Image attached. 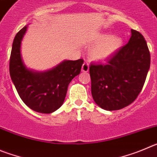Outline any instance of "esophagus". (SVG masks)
I'll list each match as a JSON object with an SVG mask.
<instances>
[{
    "instance_id": "obj_1",
    "label": "esophagus",
    "mask_w": 157,
    "mask_h": 157,
    "mask_svg": "<svg viewBox=\"0 0 157 157\" xmlns=\"http://www.w3.org/2000/svg\"><path fill=\"white\" fill-rule=\"evenodd\" d=\"M81 70H82V72H84V73H87V72H88L89 65L87 64V63H84V64H83V66H82Z\"/></svg>"
}]
</instances>
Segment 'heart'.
Instances as JSON below:
<instances>
[{
  "label": "heart",
  "instance_id": "heart-1",
  "mask_svg": "<svg viewBox=\"0 0 157 157\" xmlns=\"http://www.w3.org/2000/svg\"><path fill=\"white\" fill-rule=\"evenodd\" d=\"M95 44L91 48L90 55L94 60H105L117 52L122 46L123 40L116 35L99 34L93 39Z\"/></svg>",
  "mask_w": 157,
  "mask_h": 157
}]
</instances>
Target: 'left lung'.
Returning <instances> with one entry per match:
<instances>
[{"label": "left lung", "instance_id": "1", "mask_svg": "<svg viewBox=\"0 0 157 157\" xmlns=\"http://www.w3.org/2000/svg\"><path fill=\"white\" fill-rule=\"evenodd\" d=\"M126 45L105 64L89 68L94 102L108 111L118 110L133 102L142 91L150 66V54L145 38L131 29Z\"/></svg>", "mask_w": 157, "mask_h": 157}]
</instances>
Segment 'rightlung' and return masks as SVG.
<instances>
[{"instance_id":"right-lung-1","label":"right lung","mask_w":157,"mask_h":157,"mask_svg":"<svg viewBox=\"0 0 157 157\" xmlns=\"http://www.w3.org/2000/svg\"><path fill=\"white\" fill-rule=\"evenodd\" d=\"M28 25L18 32L12 44L9 71L11 79L21 99L28 107L41 113H51L59 109L67 88L79 75L84 60H64L46 71L27 68L21 55V44Z\"/></svg>"}]
</instances>
